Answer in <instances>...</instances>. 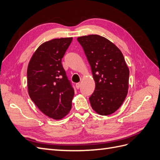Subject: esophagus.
Masks as SVG:
<instances>
[{
  "label": "esophagus",
  "mask_w": 160,
  "mask_h": 160,
  "mask_svg": "<svg viewBox=\"0 0 160 160\" xmlns=\"http://www.w3.org/2000/svg\"><path fill=\"white\" fill-rule=\"evenodd\" d=\"M80 86H81V83H77L76 84V88H77V89H79Z\"/></svg>",
  "instance_id": "34e87169"
}]
</instances>
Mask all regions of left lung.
Returning a JSON list of instances; mask_svg holds the SVG:
<instances>
[{
	"mask_svg": "<svg viewBox=\"0 0 160 160\" xmlns=\"http://www.w3.org/2000/svg\"><path fill=\"white\" fill-rule=\"evenodd\" d=\"M90 65L95 90L89 97L92 108L101 115L113 113L128 94L130 71L123 54L114 43L100 35L77 38Z\"/></svg>",
	"mask_w": 160,
	"mask_h": 160,
	"instance_id": "8db88e82",
	"label": "left lung"
}]
</instances>
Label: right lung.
I'll return each instance as SVG.
<instances>
[{"label":"right lung","mask_w":160,"mask_h":160,"mask_svg":"<svg viewBox=\"0 0 160 160\" xmlns=\"http://www.w3.org/2000/svg\"><path fill=\"white\" fill-rule=\"evenodd\" d=\"M72 40L60 38L43 42L33 53L27 69L31 100L42 113L56 120L68 115L75 94L62 64Z\"/></svg>","instance_id":"add662e5"}]
</instances>
